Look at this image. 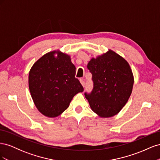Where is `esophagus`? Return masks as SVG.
I'll return each instance as SVG.
<instances>
[{
    "mask_svg": "<svg viewBox=\"0 0 160 160\" xmlns=\"http://www.w3.org/2000/svg\"><path fill=\"white\" fill-rule=\"evenodd\" d=\"M80 82H81V85H83V88H85V81H84V80L83 79H80Z\"/></svg>",
    "mask_w": 160,
    "mask_h": 160,
    "instance_id": "34e87169",
    "label": "esophagus"
}]
</instances>
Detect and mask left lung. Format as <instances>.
Masks as SVG:
<instances>
[{"label": "left lung", "mask_w": 160, "mask_h": 160, "mask_svg": "<svg viewBox=\"0 0 160 160\" xmlns=\"http://www.w3.org/2000/svg\"><path fill=\"white\" fill-rule=\"evenodd\" d=\"M88 69L92 74L93 88L85 95L92 111L101 118L113 117L132 94L134 82L132 69L126 60L112 50L92 58Z\"/></svg>", "instance_id": "left-lung-1"}]
</instances>
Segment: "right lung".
Here are the masks:
<instances>
[{"label": "right lung", "mask_w": 160, "mask_h": 160, "mask_svg": "<svg viewBox=\"0 0 160 160\" xmlns=\"http://www.w3.org/2000/svg\"><path fill=\"white\" fill-rule=\"evenodd\" d=\"M75 69L70 56L60 51L47 52L34 63L28 75V88L42 115L57 117L69 108L76 94L83 91L75 78Z\"/></svg>", "instance_id": "obj_1"}]
</instances>
